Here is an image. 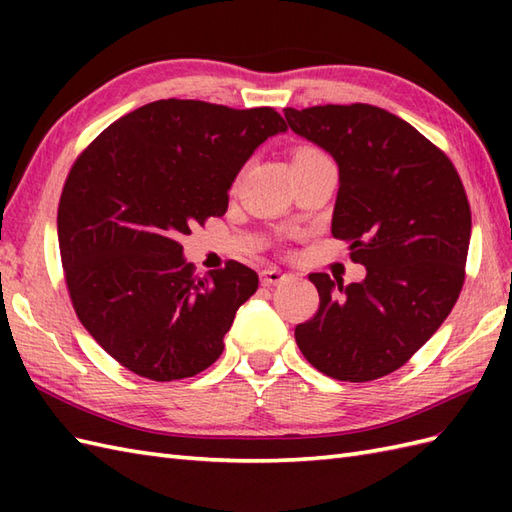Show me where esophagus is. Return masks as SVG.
Returning <instances> with one entry per match:
<instances>
[{
  "mask_svg": "<svg viewBox=\"0 0 512 512\" xmlns=\"http://www.w3.org/2000/svg\"><path fill=\"white\" fill-rule=\"evenodd\" d=\"M284 281H288V275L284 273V270L273 268V266L262 270V284L264 286H277V284H284Z\"/></svg>",
  "mask_w": 512,
  "mask_h": 512,
  "instance_id": "esophagus-1",
  "label": "esophagus"
}]
</instances>
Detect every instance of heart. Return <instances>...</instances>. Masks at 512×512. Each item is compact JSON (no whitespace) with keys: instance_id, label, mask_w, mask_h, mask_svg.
Here are the masks:
<instances>
[{"instance_id":"b5f03b06","label":"heart","mask_w":512,"mask_h":512,"mask_svg":"<svg viewBox=\"0 0 512 512\" xmlns=\"http://www.w3.org/2000/svg\"><path fill=\"white\" fill-rule=\"evenodd\" d=\"M306 154H319V151L317 149H308V147L295 151V156H306ZM295 156H292V158H295Z\"/></svg>"}]
</instances>
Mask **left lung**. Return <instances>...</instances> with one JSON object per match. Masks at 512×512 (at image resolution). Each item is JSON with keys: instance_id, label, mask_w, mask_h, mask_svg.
<instances>
[{"instance_id": "8db88e82", "label": "left lung", "mask_w": 512, "mask_h": 512, "mask_svg": "<svg viewBox=\"0 0 512 512\" xmlns=\"http://www.w3.org/2000/svg\"><path fill=\"white\" fill-rule=\"evenodd\" d=\"M334 158L332 235L350 242L361 284L312 273L319 310L295 328L325 376L365 383L405 365L449 317L464 284L471 209L458 171L416 127L374 105L284 110Z\"/></svg>"}]
</instances>
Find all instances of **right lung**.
<instances>
[{
	"instance_id": "add662e5",
	"label": "right lung",
	"mask_w": 512,
	"mask_h": 512,
	"mask_svg": "<svg viewBox=\"0 0 512 512\" xmlns=\"http://www.w3.org/2000/svg\"><path fill=\"white\" fill-rule=\"evenodd\" d=\"M286 123L273 107L154 101L118 118L74 162L57 235L72 306L94 341L151 380L204 372L224 350L253 268L195 279L180 237L228 209V189Z\"/></svg>"
}]
</instances>
